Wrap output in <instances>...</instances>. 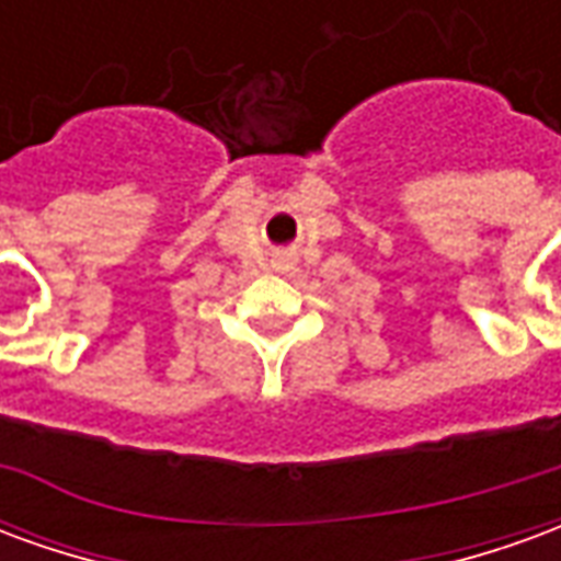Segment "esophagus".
Returning a JSON list of instances; mask_svg holds the SVG:
<instances>
[{
	"mask_svg": "<svg viewBox=\"0 0 561 561\" xmlns=\"http://www.w3.org/2000/svg\"><path fill=\"white\" fill-rule=\"evenodd\" d=\"M276 264H279V270H288V267H291V257H288V255H282L279 261H276Z\"/></svg>",
	"mask_w": 561,
	"mask_h": 561,
	"instance_id": "1",
	"label": "esophagus"
}]
</instances>
